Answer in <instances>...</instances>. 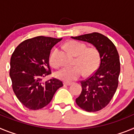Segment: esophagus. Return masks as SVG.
<instances>
[{
    "mask_svg": "<svg viewBox=\"0 0 134 134\" xmlns=\"http://www.w3.org/2000/svg\"><path fill=\"white\" fill-rule=\"evenodd\" d=\"M72 85V83L71 82H64V86H70V85Z\"/></svg>",
    "mask_w": 134,
    "mask_h": 134,
    "instance_id": "obj_1",
    "label": "esophagus"
}]
</instances>
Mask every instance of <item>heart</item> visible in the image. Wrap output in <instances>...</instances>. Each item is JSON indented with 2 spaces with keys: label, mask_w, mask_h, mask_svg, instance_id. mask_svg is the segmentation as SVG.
<instances>
[{
  "label": "heart",
  "mask_w": 134,
  "mask_h": 134,
  "mask_svg": "<svg viewBox=\"0 0 134 134\" xmlns=\"http://www.w3.org/2000/svg\"><path fill=\"white\" fill-rule=\"evenodd\" d=\"M71 53L77 56L75 61L76 66L72 68L64 67L55 73V76L60 80L70 82L77 80L85 73L90 75L94 72L100 64V57L99 51L94 48H87L86 44L77 41H71L66 44ZM59 50L55 49L51 53L49 58L50 65L54 68H58L60 61Z\"/></svg>",
  "instance_id": "obj_1"
}]
</instances>
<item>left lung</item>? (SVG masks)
I'll use <instances>...</instances> for the list:
<instances>
[{
    "mask_svg": "<svg viewBox=\"0 0 134 134\" xmlns=\"http://www.w3.org/2000/svg\"><path fill=\"white\" fill-rule=\"evenodd\" d=\"M71 37L93 44L100 54L99 68L89 78L80 82L82 92L76 99L82 109L88 112L100 111L109 103L118 86L120 73L118 52L113 42L99 33Z\"/></svg>",
    "mask_w": 134,
    "mask_h": 134,
    "instance_id": "left-lung-1",
    "label": "left lung"
}]
</instances>
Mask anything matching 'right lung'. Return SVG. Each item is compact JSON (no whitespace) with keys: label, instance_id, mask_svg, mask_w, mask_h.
Instances as JSON below:
<instances>
[{"label":"right lung","instance_id":"right-lung-1","mask_svg":"<svg viewBox=\"0 0 134 134\" xmlns=\"http://www.w3.org/2000/svg\"><path fill=\"white\" fill-rule=\"evenodd\" d=\"M61 40L44 36L28 39L21 42L12 54L9 74L13 90L20 102L29 109L46 107L57 90L63 86L61 80L54 78L41 81L52 73L50 51Z\"/></svg>","mask_w":134,"mask_h":134}]
</instances>
